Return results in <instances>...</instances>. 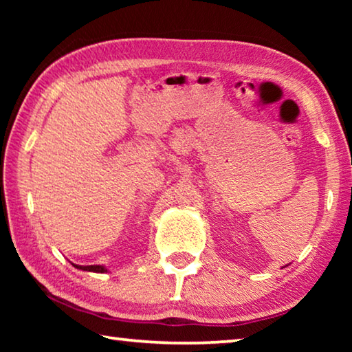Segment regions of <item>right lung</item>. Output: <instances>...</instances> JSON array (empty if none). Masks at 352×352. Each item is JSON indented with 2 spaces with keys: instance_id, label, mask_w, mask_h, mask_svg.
<instances>
[{
  "instance_id": "add662e5",
  "label": "right lung",
  "mask_w": 352,
  "mask_h": 352,
  "mask_svg": "<svg viewBox=\"0 0 352 352\" xmlns=\"http://www.w3.org/2000/svg\"><path fill=\"white\" fill-rule=\"evenodd\" d=\"M76 269H80V270H87V272H96V273H107L110 272V267L104 264V262H94V264H74V262H71Z\"/></svg>"
}]
</instances>
